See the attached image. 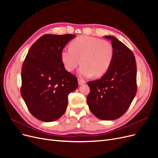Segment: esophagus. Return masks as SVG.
<instances>
[{
	"label": "esophagus",
	"mask_w": 158,
	"mask_h": 158,
	"mask_svg": "<svg viewBox=\"0 0 158 158\" xmlns=\"http://www.w3.org/2000/svg\"><path fill=\"white\" fill-rule=\"evenodd\" d=\"M85 82L84 80H82V79H78V84L79 85H82L84 84H85Z\"/></svg>",
	"instance_id": "esophagus-1"
}]
</instances>
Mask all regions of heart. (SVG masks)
Instances as JSON below:
<instances>
[{
    "label": "heart",
    "mask_w": 158,
    "mask_h": 158,
    "mask_svg": "<svg viewBox=\"0 0 158 158\" xmlns=\"http://www.w3.org/2000/svg\"><path fill=\"white\" fill-rule=\"evenodd\" d=\"M61 50L60 59L64 69L73 72L82 63L78 74L84 77H101L111 67L114 51L109 41L87 35H80Z\"/></svg>",
    "instance_id": "b5f03b06"
}]
</instances>
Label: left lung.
<instances>
[{
  "label": "left lung",
  "instance_id": "1",
  "mask_svg": "<svg viewBox=\"0 0 158 158\" xmlns=\"http://www.w3.org/2000/svg\"><path fill=\"white\" fill-rule=\"evenodd\" d=\"M114 59L111 67L99 80L88 83L90 92L87 103L97 118L112 121L121 117L130 107L136 94V64L131 50L111 35Z\"/></svg>",
  "mask_w": 158,
  "mask_h": 158
}]
</instances>
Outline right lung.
<instances>
[{
  "instance_id": "obj_1",
  "label": "right lung",
  "mask_w": 158,
  "mask_h": 158,
  "mask_svg": "<svg viewBox=\"0 0 158 158\" xmlns=\"http://www.w3.org/2000/svg\"><path fill=\"white\" fill-rule=\"evenodd\" d=\"M75 35L46 34L30 47L22 68L21 95L33 117L44 122L64 113L78 79L66 70L60 52Z\"/></svg>"
}]
</instances>
